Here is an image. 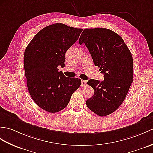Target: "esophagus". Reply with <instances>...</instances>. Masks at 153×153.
<instances>
[{
  "instance_id": "34e87169",
  "label": "esophagus",
  "mask_w": 153,
  "mask_h": 153,
  "mask_svg": "<svg viewBox=\"0 0 153 153\" xmlns=\"http://www.w3.org/2000/svg\"><path fill=\"white\" fill-rule=\"evenodd\" d=\"M87 85V81L85 80H81V86L85 87Z\"/></svg>"
}]
</instances>
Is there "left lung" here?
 Masks as SVG:
<instances>
[{
    "mask_svg": "<svg viewBox=\"0 0 153 153\" xmlns=\"http://www.w3.org/2000/svg\"><path fill=\"white\" fill-rule=\"evenodd\" d=\"M79 42L86 45L104 77L102 81H88L94 93L87 106L99 116L108 115L121 105L133 81L132 55L123 39L108 28H86Z\"/></svg>",
    "mask_w": 153,
    "mask_h": 153,
    "instance_id": "8db88e82",
    "label": "left lung"
}]
</instances>
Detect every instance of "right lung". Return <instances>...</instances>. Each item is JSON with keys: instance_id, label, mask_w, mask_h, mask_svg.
Returning a JSON list of instances; mask_svg holds the SVG:
<instances>
[{"instance_id": "1", "label": "right lung", "mask_w": 153, "mask_h": 153, "mask_svg": "<svg viewBox=\"0 0 153 153\" xmlns=\"http://www.w3.org/2000/svg\"><path fill=\"white\" fill-rule=\"evenodd\" d=\"M82 28L55 23L35 35L24 53V68L28 92L42 109L56 113L65 108L81 81L67 77L58 66L65 67V53L76 43Z\"/></svg>"}]
</instances>
